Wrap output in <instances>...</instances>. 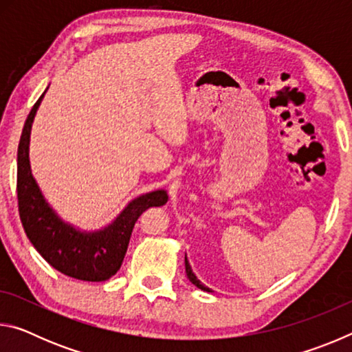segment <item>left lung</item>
Wrapping results in <instances>:
<instances>
[{
    "mask_svg": "<svg viewBox=\"0 0 352 352\" xmlns=\"http://www.w3.org/2000/svg\"><path fill=\"white\" fill-rule=\"evenodd\" d=\"M184 267H186V275H188V278H189V281L192 283V284L195 285V287H199V289L205 290V292H210V287H206V285L201 284L200 279H197V276H195V273L192 272V269H190L186 254H184Z\"/></svg>",
    "mask_w": 352,
    "mask_h": 352,
    "instance_id": "obj_1",
    "label": "left lung"
}]
</instances>
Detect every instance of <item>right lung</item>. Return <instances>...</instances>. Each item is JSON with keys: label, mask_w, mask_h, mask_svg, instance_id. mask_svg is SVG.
Wrapping results in <instances>:
<instances>
[{"label": "right lung", "mask_w": 352, "mask_h": 352, "mask_svg": "<svg viewBox=\"0 0 352 352\" xmlns=\"http://www.w3.org/2000/svg\"><path fill=\"white\" fill-rule=\"evenodd\" d=\"M45 93L29 113L19 144L16 192L23 228L34 248L63 275L82 281H107L122 264L136 220L148 208L166 205L168 190L157 189L138 195L99 230H82L63 220L45 199L29 162L32 122Z\"/></svg>", "instance_id": "right-lung-1"}]
</instances>
